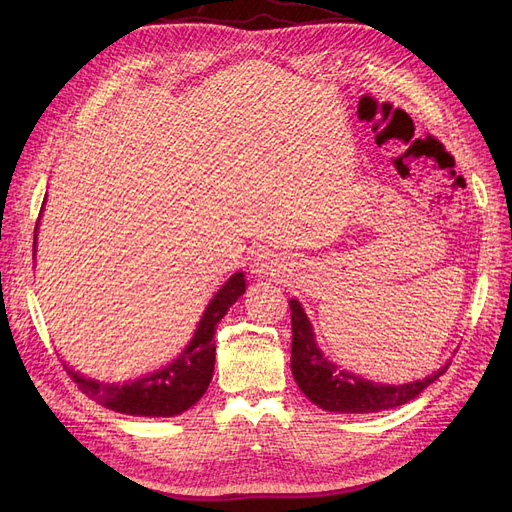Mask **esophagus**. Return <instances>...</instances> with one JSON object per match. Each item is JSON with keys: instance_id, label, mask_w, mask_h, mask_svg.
Wrapping results in <instances>:
<instances>
[{"instance_id": "34e87169", "label": "esophagus", "mask_w": 512, "mask_h": 512, "mask_svg": "<svg viewBox=\"0 0 512 512\" xmlns=\"http://www.w3.org/2000/svg\"><path fill=\"white\" fill-rule=\"evenodd\" d=\"M282 272H284V265L278 255H274L270 251H263V253L255 255L253 265H251V274L257 280H276L282 276Z\"/></svg>"}]
</instances>
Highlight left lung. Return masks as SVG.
<instances>
[{"label":"left lung","instance_id":"1","mask_svg":"<svg viewBox=\"0 0 512 512\" xmlns=\"http://www.w3.org/2000/svg\"><path fill=\"white\" fill-rule=\"evenodd\" d=\"M292 321V357L290 367L299 388L315 402L319 409L334 413H378L405 405L417 398L429 384H434L448 369L444 365L438 373L425 380L402 386L375 384L357 375L338 369L317 348L313 328L297 299H290Z\"/></svg>","mask_w":512,"mask_h":512}]
</instances>
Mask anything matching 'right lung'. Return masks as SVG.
I'll return each mask as SVG.
<instances>
[{
	"label": "right lung",
	"instance_id": "obj_1",
	"mask_svg": "<svg viewBox=\"0 0 512 512\" xmlns=\"http://www.w3.org/2000/svg\"><path fill=\"white\" fill-rule=\"evenodd\" d=\"M43 211V207H41ZM39 226V220H37ZM37 247V228L33 251ZM35 257V253H33ZM245 292V274H234L211 299L207 305L199 328L182 351V355L168 367L159 369L147 378L134 380L124 386L101 384L76 373L68 365L66 371L80 392L87 394L91 400L99 402L101 407L112 409L124 415L139 417H174L191 409L195 402L205 394L215 365V342L213 334L220 319L236 303L240 294Z\"/></svg>",
	"mask_w": 512,
	"mask_h": 512
}]
</instances>
